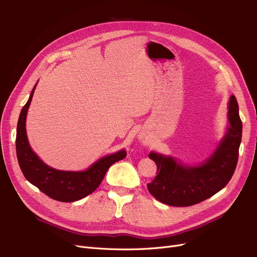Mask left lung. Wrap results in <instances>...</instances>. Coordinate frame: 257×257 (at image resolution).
<instances>
[{
  "mask_svg": "<svg viewBox=\"0 0 257 257\" xmlns=\"http://www.w3.org/2000/svg\"><path fill=\"white\" fill-rule=\"evenodd\" d=\"M228 108L226 135L202 165L186 166L171 156L150 152L149 158L158 167V175L147 185L151 195L166 205L188 207L213 196L226 187L236 168L242 129L234 95L230 97Z\"/></svg>",
  "mask_w": 257,
  "mask_h": 257,
  "instance_id": "left-lung-1",
  "label": "left lung"
}]
</instances>
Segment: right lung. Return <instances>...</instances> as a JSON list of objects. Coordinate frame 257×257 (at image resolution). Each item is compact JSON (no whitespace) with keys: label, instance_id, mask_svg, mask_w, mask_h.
Returning a JSON list of instances; mask_svg holds the SVG:
<instances>
[{"label":"right lung","instance_id":"1","mask_svg":"<svg viewBox=\"0 0 257 257\" xmlns=\"http://www.w3.org/2000/svg\"><path fill=\"white\" fill-rule=\"evenodd\" d=\"M37 86V85H36ZM36 86L25 106L22 108L17 126L16 148L20 168L26 180L50 198L63 203L75 202L92 193L102 183L109 167L126 158L122 149L104 156L85 171H62L51 168L32 151L26 135V115Z\"/></svg>","mask_w":257,"mask_h":257}]
</instances>
